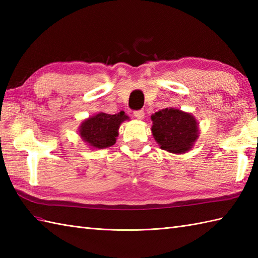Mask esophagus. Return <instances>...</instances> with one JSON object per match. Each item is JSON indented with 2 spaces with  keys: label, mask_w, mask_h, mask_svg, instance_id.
<instances>
[{
  "label": "esophagus",
  "mask_w": 258,
  "mask_h": 258,
  "mask_svg": "<svg viewBox=\"0 0 258 258\" xmlns=\"http://www.w3.org/2000/svg\"><path fill=\"white\" fill-rule=\"evenodd\" d=\"M134 116L139 119H143L145 116V113L143 109H139V111H134Z\"/></svg>",
  "instance_id": "1"
}]
</instances>
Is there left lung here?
<instances>
[{"mask_svg":"<svg viewBox=\"0 0 258 258\" xmlns=\"http://www.w3.org/2000/svg\"><path fill=\"white\" fill-rule=\"evenodd\" d=\"M152 133L162 150L182 154L199 138L196 119L177 108H164L152 115Z\"/></svg>","mask_w":258,"mask_h":258,"instance_id":"1","label":"left lung"}]
</instances>
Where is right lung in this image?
<instances>
[{
	"mask_svg": "<svg viewBox=\"0 0 258 258\" xmlns=\"http://www.w3.org/2000/svg\"><path fill=\"white\" fill-rule=\"evenodd\" d=\"M128 119L124 112L117 114L98 113L82 123L80 135L90 146L96 149H105L115 144L118 135L120 123Z\"/></svg>",
	"mask_w": 258,
	"mask_h": 258,
	"instance_id": "add662e5",
	"label": "right lung"
}]
</instances>
